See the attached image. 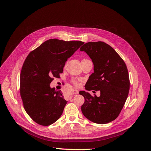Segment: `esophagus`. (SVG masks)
Wrapping results in <instances>:
<instances>
[{"label": "esophagus", "instance_id": "obj_1", "mask_svg": "<svg viewBox=\"0 0 151 151\" xmlns=\"http://www.w3.org/2000/svg\"><path fill=\"white\" fill-rule=\"evenodd\" d=\"M72 93H73V94H78L79 91H78V90H76V89H73V90L72 91Z\"/></svg>", "mask_w": 151, "mask_h": 151}]
</instances>
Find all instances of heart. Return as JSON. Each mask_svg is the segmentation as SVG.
I'll return each instance as SVG.
<instances>
[{"label":"heart","instance_id":"heart-1","mask_svg":"<svg viewBox=\"0 0 151 151\" xmlns=\"http://www.w3.org/2000/svg\"><path fill=\"white\" fill-rule=\"evenodd\" d=\"M83 60H86V59H83ZM73 84L75 85V86H78V83H77V81H73Z\"/></svg>","mask_w":151,"mask_h":151}]
</instances>
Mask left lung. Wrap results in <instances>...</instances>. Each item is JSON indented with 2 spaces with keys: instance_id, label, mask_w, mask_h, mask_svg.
I'll return each mask as SVG.
<instances>
[{
  "instance_id": "obj_1",
  "label": "left lung",
  "mask_w": 151,
  "mask_h": 151,
  "mask_svg": "<svg viewBox=\"0 0 151 151\" xmlns=\"http://www.w3.org/2000/svg\"><path fill=\"white\" fill-rule=\"evenodd\" d=\"M93 63V73L85 85L87 91H99L100 96L80 91L85 101L83 115L94 123L104 124L119 115L127 99L130 80L123 59L113 47L103 42H88L80 47Z\"/></svg>"
}]
</instances>
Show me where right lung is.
Returning a JSON list of instances; mask_svg holds the SVG:
<instances>
[{
  "label": "right lung",
  "instance_id": "1",
  "mask_svg": "<svg viewBox=\"0 0 151 151\" xmlns=\"http://www.w3.org/2000/svg\"><path fill=\"white\" fill-rule=\"evenodd\" d=\"M84 43L50 39L27 56L20 74V95L26 113L39 125H50L61 116L67 101L50 83L52 77L60 76L67 59Z\"/></svg>",
  "mask_w": 151,
  "mask_h": 151
}]
</instances>
